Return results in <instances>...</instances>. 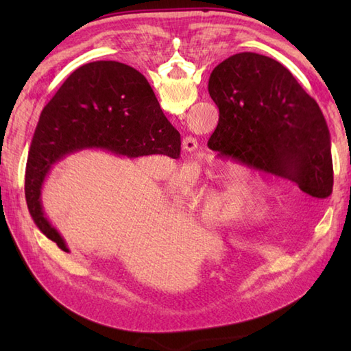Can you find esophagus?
<instances>
[{"instance_id":"obj_1","label":"esophagus","mask_w":351,"mask_h":351,"mask_svg":"<svg viewBox=\"0 0 351 351\" xmlns=\"http://www.w3.org/2000/svg\"><path fill=\"white\" fill-rule=\"evenodd\" d=\"M182 149L185 152H195L197 149V140L191 136L184 137L182 140Z\"/></svg>"}]
</instances>
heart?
<instances>
[{
	"label": "heart",
	"mask_w": 351,
	"mask_h": 351,
	"mask_svg": "<svg viewBox=\"0 0 351 351\" xmlns=\"http://www.w3.org/2000/svg\"><path fill=\"white\" fill-rule=\"evenodd\" d=\"M196 199L199 214L219 223H234L264 217L274 206L265 190H253L265 184L267 176L249 156H229L219 162H191L182 170ZM166 191H181L176 178L166 181Z\"/></svg>",
	"instance_id": "1"
}]
</instances>
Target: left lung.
<instances>
[{"instance_id": "obj_1", "label": "left lung", "mask_w": 351, "mask_h": 351, "mask_svg": "<svg viewBox=\"0 0 351 351\" xmlns=\"http://www.w3.org/2000/svg\"><path fill=\"white\" fill-rule=\"evenodd\" d=\"M208 92L219 125L208 146L223 156H249L312 197L333 185L330 134L318 104L274 58L240 52L214 68Z\"/></svg>"}]
</instances>
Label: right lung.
Returning a JSON list of instances; mask_svg holds the SVG:
<instances>
[{
    "label": "right lung",
    "instance_id": "obj_1",
    "mask_svg": "<svg viewBox=\"0 0 351 351\" xmlns=\"http://www.w3.org/2000/svg\"><path fill=\"white\" fill-rule=\"evenodd\" d=\"M101 149L128 158L161 154L176 158L181 136L164 116L138 71L119 62H93L73 71L43 108L25 167L28 211L42 232L69 252L42 206L52 166L71 154Z\"/></svg>",
    "mask_w": 351,
    "mask_h": 351
}]
</instances>
